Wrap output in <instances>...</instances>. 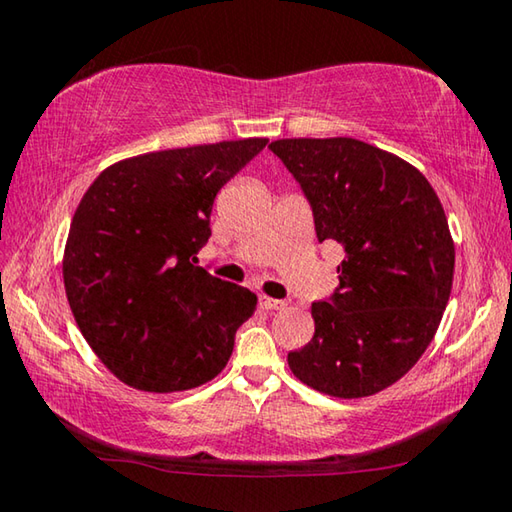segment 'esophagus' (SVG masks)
<instances>
[{
    "label": "esophagus",
    "mask_w": 512,
    "mask_h": 512,
    "mask_svg": "<svg viewBox=\"0 0 512 512\" xmlns=\"http://www.w3.org/2000/svg\"><path fill=\"white\" fill-rule=\"evenodd\" d=\"M259 307L266 309V311H275V309H282L284 302L282 300H275V298H268V296H262V298H259Z\"/></svg>",
    "instance_id": "esophagus-1"
}]
</instances>
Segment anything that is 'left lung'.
Wrapping results in <instances>:
<instances>
[{"label":"left lung","mask_w":512,"mask_h":512,"mask_svg":"<svg viewBox=\"0 0 512 512\" xmlns=\"http://www.w3.org/2000/svg\"><path fill=\"white\" fill-rule=\"evenodd\" d=\"M314 212L318 241L345 250L339 289L314 302L316 332L289 368L318 393L368 397L427 350L454 280V241L429 180L397 155L352 137L268 144Z\"/></svg>","instance_id":"left-lung-1"}]
</instances>
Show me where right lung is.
Returning a JSON list of instances; mask_svg holds the SVG:
<instances>
[{
    "label": "right lung",
    "instance_id": "add662e5",
    "mask_svg": "<svg viewBox=\"0 0 512 512\" xmlns=\"http://www.w3.org/2000/svg\"><path fill=\"white\" fill-rule=\"evenodd\" d=\"M266 137L135 155L103 169L76 207L63 280L81 334L112 375L146 393L189 391L228 363L257 296L196 253L219 189Z\"/></svg>",
    "mask_w": 512,
    "mask_h": 512
}]
</instances>
